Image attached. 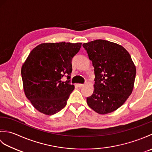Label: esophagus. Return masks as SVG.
Returning <instances> with one entry per match:
<instances>
[{"label":"esophagus","instance_id":"34e87169","mask_svg":"<svg viewBox=\"0 0 152 152\" xmlns=\"http://www.w3.org/2000/svg\"><path fill=\"white\" fill-rule=\"evenodd\" d=\"M77 86L79 87V88H82V87L84 86V84H82V83H78V84H77Z\"/></svg>","mask_w":152,"mask_h":152}]
</instances>
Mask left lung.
<instances>
[{
  "instance_id": "1",
  "label": "left lung",
  "mask_w": 152,
  "mask_h": 152,
  "mask_svg": "<svg viewBox=\"0 0 152 152\" xmlns=\"http://www.w3.org/2000/svg\"><path fill=\"white\" fill-rule=\"evenodd\" d=\"M95 72L94 91L88 106L99 114H108L124 104L134 88L136 66L121 45L104 40L83 44Z\"/></svg>"
}]
</instances>
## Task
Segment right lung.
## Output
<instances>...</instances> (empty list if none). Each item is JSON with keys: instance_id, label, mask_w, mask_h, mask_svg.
<instances>
[{"instance_id": "add662e5", "label": "right lung", "mask_w": 152, "mask_h": 152, "mask_svg": "<svg viewBox=\"0 0 152 152\" xmlns=\"http://www.w3.org/2000/svg\"><path fill=\"white\" fill-rule=\"evenodd\" d=\"M82 43H42L31 51L21 67L25 94L38 111L53 115L66 104L74 86L70 80L72 59Z\"/></svg>"}]
</instances>
